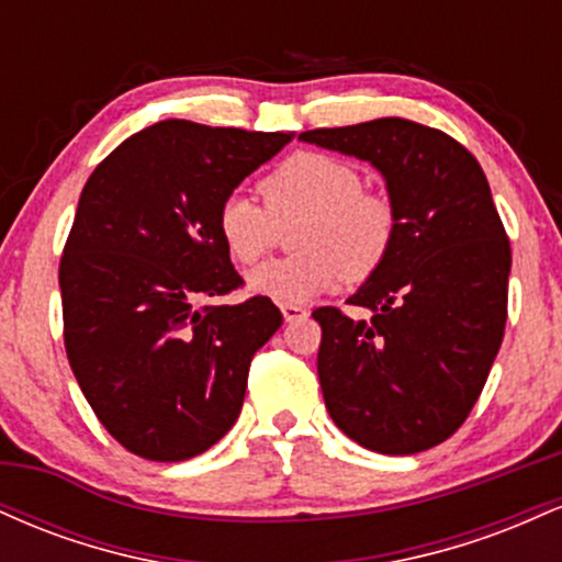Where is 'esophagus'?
Masks as SVG:
<instances>
[{
  "label": "esophagus",
  "mask_w": 562,
  "mask_h": 562,
  "mask_svg": "<svg viewBox=\"0 0 562 562\" xmlns=\"http://www.w3.org/2000/svg\"><path fill=\"white\" fill-rule=\"evenodd\" d=\"M280 308H282V317H285V322H299L308 314L301 303H282Z\"/></svg>",
  "instance_id": "1"
}]
</instances>
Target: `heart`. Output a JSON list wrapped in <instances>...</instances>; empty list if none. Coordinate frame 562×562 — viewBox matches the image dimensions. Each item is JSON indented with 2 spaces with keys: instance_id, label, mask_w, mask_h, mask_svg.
I'll use <instances>...</instances> for the list:
<instances>
[{
  "instance_id": "obj_1",
  "label": "heart",
  "mask_w": 562,
  "mask_h": 562,
  "mask_svg": "<svg viewBox=\"0 0 562 562\" xmlns=\"http://www.w3.org/2000/svg\"><path fill=\"white\" fill-rule=\"evenodd\" d=\"M263 205L232 192L216 211V232L229 259L256 267L272 254L280 229L293 235L299 256L272 261L248 277L254 293L280 303H303L338 285L362 282L389 259L396 237V209L370 190L362 173L327 153H293L261 177Z\"/></svg>"
}]
</instances>
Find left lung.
Masks as SVG:
<instances>
[{"label":"left lung","instance_id":"left-lung-1","mask_svg":"<svg viewBox=\"0 0 562 562\" xmlns=\"http://www.w3.org/2000/svg\"><path fill=\"white\" fill-rule=\"evenodd\" d=\"M299 139L370 160L385 177L396 237L346 303L322 306L317 372L333 423L380 454H417L468 420L505 338L513 254L468 147L406 119L312 128Z\"/></svg>","mask_w":562,"mask_h":562}]
</instances>
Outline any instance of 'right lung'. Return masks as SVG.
Instances as JSON below:
<instances>
[{
	"instance_id": "obj_1",
	"label": "right lung",
	"mask_w": 562,
	"mask_h": 562,
	"mask_svg": "<svg viewBox=\"0 0 562 562\" xmlns=\"http://www.w3.org/2000/svg\"><path fill=\"white\" fill-rule=\"evenodd\" d=\"M285 132L160 121L121 142L83 184L60 259L63 338L81 393L121 447L153 462L203 454L243 409L254 353L282 325L243 288L216 211Z\"/></svg>"
}]
</instances>
